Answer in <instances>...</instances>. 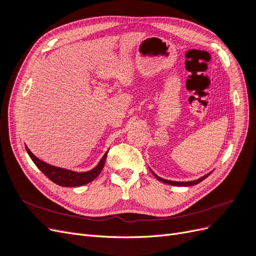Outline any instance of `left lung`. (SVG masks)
Wrapping results in <instances>:
<instances>
[{"label":"left lung","mask_w":256,"mask_h":256,"mask_svg":"<svg viewBox=\"0 0 256 256\" xmlns=\"http://www.w3.org/2000/svg\"><path fill=\"white\" fill-rule=\"evenodd\" d=\"M152 171V170H150ZM152 173L154 175V177L157 178L158 180H160L161 182H164V184H172V186H182V187H187V186H193V184H198V182H200L202 180H204L205 178L210 174V173H208V174H206V175H204V176H202V177H200V178H198V180H191V182H172V180H164V178H161V177H159L157 174H154L152 171Z\"/></svg>","instance_id":"1"}]
</instances>
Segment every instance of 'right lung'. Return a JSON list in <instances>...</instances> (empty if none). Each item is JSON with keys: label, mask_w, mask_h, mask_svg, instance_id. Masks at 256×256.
<instances>
[{"label": "right lung", "mask_w": 256, "mask_h": 256, "mask_svg": "<svg viewBox=\"0 0 256 256\" xmlns=\"http://www.w3.org/2000/svg\"><path fill=\"white\" fill-rule=\"evenodd\" d=\"M26 148L30 158L32 159L35 166L40 168L50 180H52L54 184H56L58 186H62V187H79V186L86 184L94 180L95 178L100 174V172L102 171L104 162L106 159V154H108V152H109V150L106 152L104 157L98 162V164L95 168L90 170V171L76 172V171H72V170L58 168V166H51L49 164H46V162L38 159L35 154H33V152L28 148L26 145Z\"/></svg>", "instance_id": "add662e5"}]
</instances>
